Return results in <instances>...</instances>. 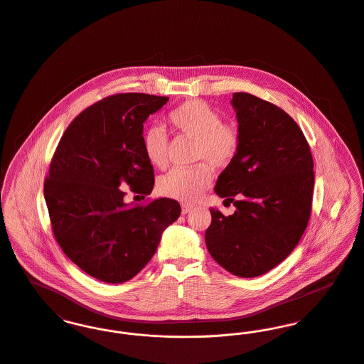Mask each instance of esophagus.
<instances>
[{"mask_svg":"<svg viewBox=\"0 0 364 364\" xmlns=\"http://www.w3.org/2000/svg\"><path fill=\"white\" fill-rule=\"evenodd\" d=\"M193 210V205H188V203H181V213L183 215H187Z\"/></svg>","mask_w":364,"mask_h":364,"instance_id":"esophagus-1","label":"esophagus"}]
</instances>
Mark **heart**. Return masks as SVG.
Returning <instances> with one entry per match:
<instances>
[{"instance_id": "heart-1", "label": "heart", "mask_w": 364, "mask_h": 364, "mask_svg": "<svg viewBox=\"0 0 364 364\" xmlns=\"http://www.w3.org/2000/svg\"><path fill=\"white\" fill-rule=\"evenodd\" d=\"M170 126L183 136L196 140L194 168H173L159 178L161 196L180 202H196L213 180L212 168H228L238 156L241 132L234 122L222 120L220 113L202 100H190L166 116ZM142 151L148 162L158 168L168 166V137L161 126L142 133Z\"/></svg>"}]
</instances>
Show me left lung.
<instances>
[{
    "label": "left lung",
    "mask_w": 364,
    "mask_h": 364,
    "mask_svg": "<svg viewBox=\"0 0 364 364\" xmlns=\"http://www.w3.org/2000/svg\"><path fill=\"white\" fill-rule=\"evenodd\" d=\"M241 148L215 191L237 210L210 208L205 242L212 257L234 276L257 277L294 251L308 227L314 171L308 140L277 105L234 92Z\"/></svg>",
    "instance_id": "8db88e82"
}]
</instances>
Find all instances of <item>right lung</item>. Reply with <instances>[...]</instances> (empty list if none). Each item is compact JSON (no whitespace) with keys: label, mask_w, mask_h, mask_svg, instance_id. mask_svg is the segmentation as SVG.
<instances>
[{"label":"right lung","mask_w":364,"mask_h":364,"mask_svg":"<svg viewBox=\"0 0 364 364\" xmlns=\"http://www.w3.org/2000/svg\"><path fill=\"white\" fill-rule=\"evenodd\" d=\"M168 101L142 92L107 97L79 113L56 146L44 180L53 232L65 255L97 280L133 279L181 213L170 198L127 205L122 190L151 194L155 176L142 129Z\"/></svg>","instance_id":"right-lung-1"}]
</instances>
